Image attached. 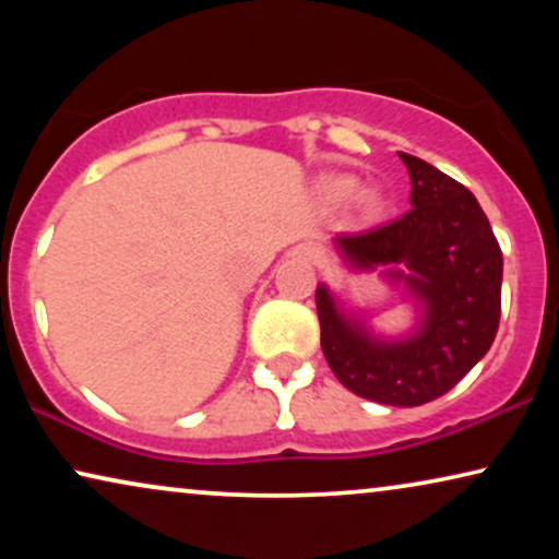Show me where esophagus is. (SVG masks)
<instances>
[{
	"instance_id": "esophagus-1",
	"label": "esophagus",
	"mask_w": 559,
	"mask_h": 559,
	"mask_svg": "<svg viewBox=\"0 0 559 559\" xmlns=\"http://www.w3.org/2000/svg\"><path fill=\"white\" fill-rule=\"evenodd\" d=\"M310 257H312V259H316V262H318V259H323V254H320V251H318V249H312V251H310Z\"/></svg>"
}]
</instances>
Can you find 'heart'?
Masks as SVG:
<instances>
[{
  "label": "heart",
  "mask_w": 559,
  "mask_h": 559,
  "mask_svg": "<svg viewBox=\"0 0 559 559\" xmlns=\"http://www.w3.org/2000/svg\"><path fill=\"white\" fill-rule=\"evenodd\" d=\"M325 195H328V201L335 203V205H343V203L354 201L356 182L350 180V178H333V180H328L325 182ZM361 209H364L366 216H373V213L379 211V201H377V198H364Z\"/></svg>",
  "instance_id": "b5f03b06"
}]
</instances>
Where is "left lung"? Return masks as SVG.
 <instances>
[{"instance_id":"left-lung-1","label":"left lung","mask_w":559,"mask_h":559,"mask_svg":"<svg viewBox=\"0 0 559 559\" xmlns=\"http://www.w3.org/2000/svg\"><path fill=\"white\" fill-rule=\"evenodd\" d=\"M412 209L338 243L356 266H407V285L425 305L415 338L381 343L350 325L318 287L320 346L335 377L364 400L417 407L450 392L491 348L501 318L503 257L484 209L461 182L404 155ZM396 277L404 274L394 272Z\"/></svg>"}]
</instances>
